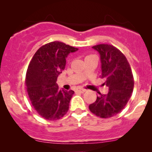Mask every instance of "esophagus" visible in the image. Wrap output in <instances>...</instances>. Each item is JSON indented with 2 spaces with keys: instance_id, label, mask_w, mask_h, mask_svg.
<instances>
[{
  "instance_id": "1",
  "label": "esophagus",
  "mask_w": 152,
  "mask_h": 152,
  "mask_svg": "<svg viewBox=\"0 0 152 152\" xmlns=\"http://www.w3.org/2000/svg\"><path fill=\"white\" fill-rule=\"evenodd\" d=\"M86 89H84V88H78L77 89V91L80 92V93H84V92H86Z\"/></svg>"
}]
</instances>
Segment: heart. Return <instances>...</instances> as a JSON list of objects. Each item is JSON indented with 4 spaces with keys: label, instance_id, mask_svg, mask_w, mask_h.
<instances>
[{
    "label": "heart",
    "instance_id": "obj_1",
    "mask_svg": "<svg viewBox=\"0 0 152 152\" xmlns=\"http://www.w3.org/2000/svg\"><path fill=\"white\" fill-rule=\"evenodd\" d=\"M90 56H86V58H88V57H90Z\"/></svg>",
    "mask_w": 152,
    "mask_h": 152
}]
</instances>
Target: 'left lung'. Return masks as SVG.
Segmentation results:
<instances>
[{
	"label": "left lung",
	"mask_w": 152,
	"mask_h": 152,
	"mask_svg": "<svg viewBox=\"0 0 152 152\" xmlns=\"http://www.w3.org/2000/svg\"><path fill=\"white\" fill-rule=\"evenodd\" d=\"M100 54L101 78L109 87L107 94L99 93L90 111L101 118H110L121 111L129 100L134 89L132 71L125 56L112 45L99 44L92 47Z\"/></svg>",
	"instance_id": "obj_1"
}]
</instances>
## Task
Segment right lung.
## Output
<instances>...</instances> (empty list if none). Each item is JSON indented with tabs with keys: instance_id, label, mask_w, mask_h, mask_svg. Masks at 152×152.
Segmentation results:
<instances>
[{
	"instance_id": "obj_1",
	"label": "right lung",
	"mask_w": 152,
	"mask_h": 152,
	"mask_svg": "<svg viewBox=\"0 0 152 152\" xmlns=\"http://www.w3.org/2000/svg\"><path fill=\"white\" fill-rule=\"evenodd\" d=\"M77 48L59 41L43 45L30 61L26 76V86L33 106L41 117L50 121L67 113L74 91L58 89V75L66 66V58Z\"/></svg>"
}]
</instances>
